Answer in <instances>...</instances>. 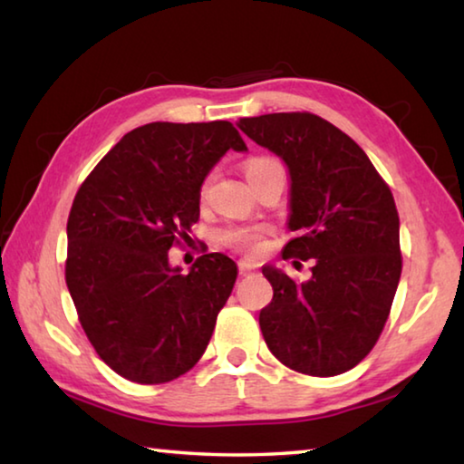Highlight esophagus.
<instances>
[{
	"label": "esophagus",
	"instance_id": "esophagus-1",
	"mask_svg": "<svg viewBox=\"0 0 464 464\" xmlns=\"http://www.w3.org/2000/svg\"><path fill=\"white\" fill-rule=\"evenodd\" d=\"M238 271H240V275H248V273H253V271H256V263L248 261V258H242V261L238 263Z\"/></svg>",
	"mask_w": 464,
	"mask_h": 464
}]
</instances>
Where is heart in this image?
Segmentation results:
<instances>
[{
    "instance_id": "obj_1",
    "label": "heart",
    "mask_w": 464,
    "mask_h": 464,
    "mask_svg": "<svg viewBox=\"0 0 464 464\" xmlns=\"http://www.w3.org/2000/svg\"><path fill=\"white\" fill-rule=\"evenodd\" d=\"M245 173L248 181L253 183L255 179L263 177L266 173H285V170H283V165L277 159L255 157L245 165ZM208 187H209V179H206L201 185V198H206ZM222 242L227 246H234L240 250H256L258 245H261V230H258V227H227V230L222 232Z\"/></svg>"
}]
</instances>
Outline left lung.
Wrapping results in <instances>:
<instances>
[{
	"instance_id": "1",
	"label": "left lung",
	"mask_w": 464,
	"mask_h": 464,
	"mask_svg": "<svg viewBox=\"0 0 464 464\" xmlns=\"http://www.w3.org/2000/svg\"><path fill=\"white\" fill-rule=\"evenodd\" d=\"M289 170L283 258H314L312 277L263 266L273 299L258 315L269 351L297 372L334 377L356 367L381 336L401 277L400 216L392 189L343 130L307 111L237 124Z\"/></svg>"
}]
</instances>
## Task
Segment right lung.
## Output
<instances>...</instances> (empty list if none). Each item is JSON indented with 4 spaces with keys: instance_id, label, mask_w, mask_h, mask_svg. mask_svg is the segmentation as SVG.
Masks as SVG:
<instances>
[{
    "instance_id": "add662e5",
    "label": "right lung",
    "mask_w": 464,
    "mask_h": 464,
    "mask_svg": "<svg viewBox=\"0 0 464 464\" xmlns=\"http://www.w3.org/2000/svg\"><path fill=\"white\" fill-rule=\"evenodd\" d=\"M246 144L230 121H152L121 136L79 187L67 222L64 277L100 359L128 381L181 377L206 353L237 283L230 256L169 263L199 219L201 185Z\"/></svg>"
}]
</instances>
